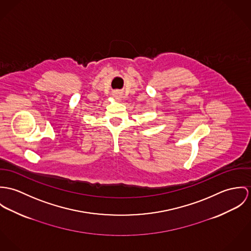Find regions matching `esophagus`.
Returning <instances> with one entry per match:
<instances>
[{
  "mask_svg": "<svg viewBox=\"0 0 251 251\" xmlns=\"http://www.w3.org/2000/svg\"><path fill=\"white\" fill-rule=\"evenodd\" d=\"M113 95H114V97H115V98H117V99L119 98V93H118V92H114V94H113Z\"/></svg>",
  "mask_w": 251,
  "mask_h": 251,
  "instance_id": "obj_1",
  "label": "esophagus"
}]
</instances>
